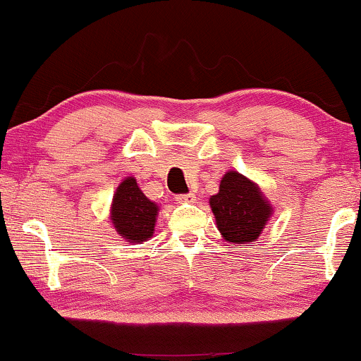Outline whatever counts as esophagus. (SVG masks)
I'll return each mask as SVG.
<instances>
[{
	"instance_id": "1",
	"label": "esophagus",
	"mask_w": 361,
	"mask_h": 361,
	"mask_svg": "<svg viewBox=\"0 0 361 361\" xmlns=\"http://www.w3.org/2000/svg\"><path fill=\"white\" fill-rule=\"evenodd\" d=\"M195 192H186V195H176L175 200L178 202H192L195 201Z\"/></svg>"
}]
</instances>
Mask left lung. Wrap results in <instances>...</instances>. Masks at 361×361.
<instances>
[{
  "label": "left lung",
  "mask_w": 361,
  "mask_h": 361,
  "mask_svg": "<svg viewBox=\"0 0 361 361\" xmlns=\"http://www.w3.org/2000/svg\"><path fill=\"white\" fill-rule=\"evenodd\" d=\"M209 204L217 229L227 242L233 243L257 240L271 214L260 188L237 171L224 175L219 192L211 197Z\"/></svg>",
  "instance_id": "8db88e82"
}]
</instances>
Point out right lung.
I'll list each match as a JSON object with an SVG mask.
<instances>
[{"instance_id": "obj_1", "label": "right lung", "mask_w": 361, "mask_h": 361, "mask_svg": "<svg viewBox=\"0 0 361 361\" xmlns=\"http://www.w3.org/2000/svg\"><path fill=\"white\" fill-rule=\"evenodd\" d=\"M159 206L147 200L134 178H126L116 191L111 221L121 235L130 243L152 237Z\"/></svg>"}]
</instances>
